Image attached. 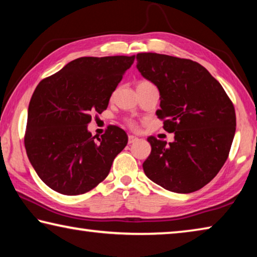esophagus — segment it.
I'll use <instances>...</instances> for the list:
<instances>
[{
	"label": "esophagus",
	"mask_w": 257,
	"mask_h": 257,
	"mask_svg": "<svg viewBox=\"0 0 257 257\" xmlns=\"http://www.w3.org/2000/svg\"><path fill=\"white\" fill-rule=\"evenodd\" d=\"M137 141H138V138L136 136H132V135H130V136L128 137L129 144H134V143H136Z\"/></svg>",
	"instance_id": "obj_1"
}]
</instances>
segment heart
Returning a JSON list of instances; mask_svg holds the SVG:
<instances>
[{
  "label": "heart",
  "instance_id": "b5f03b06",
  "mask_svg": "<svg viewBox=\"0 0 257 257\" xmlns=\"http://www.w3.org/2000/svg\"><path fill=\"white\" fill-rule=\"evenodd\" d=\"M141 82H145V81H141Z\"/></svg>",
  "mask_w": 257,
  "mask_h": 257
}]
</instances>
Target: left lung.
Returning <instances> with one entry per match:
<instances>
[{"label": "left lung", "instance_id": "1", "mask_svg": "<svg viewBox=\"0 0 257 257\" xmlns=\"http://www.w3.org/2000/svg\"><path fill=\"white\" fill-rule=\"evenodd\" d=\"M136 68L158 87L163 128L175 134L169 143L151 136L145 175L164 189L188 194L203 188L228 159L236 113L223 87L191 60L158 53L137 54Z\"/></svg>", "mask_w": 257, "mask_h": 257}]
</instances>
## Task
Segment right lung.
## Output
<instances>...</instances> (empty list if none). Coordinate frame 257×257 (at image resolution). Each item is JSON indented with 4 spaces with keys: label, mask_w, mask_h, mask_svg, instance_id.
<instances>
[{
    "label": "right lung",
    "mask_w": 257,
    "mask_h": 257,
    "mask_svg": "<svg viewBox=\"0 0 257 257\" xmlns=\"http://www.w3.org/2000/svg\"><path fill=\"white\" fill-rule=\"evenodd\" d=\"M133 56H84L43 79L28 106L25 146L42 181L60 194H84L110 172L113 160L128 143L124 130L107 127L92 136L88 123L108 101Z\"/></svg>",
    "instance_id": "add662e5"
}]
</instances>
